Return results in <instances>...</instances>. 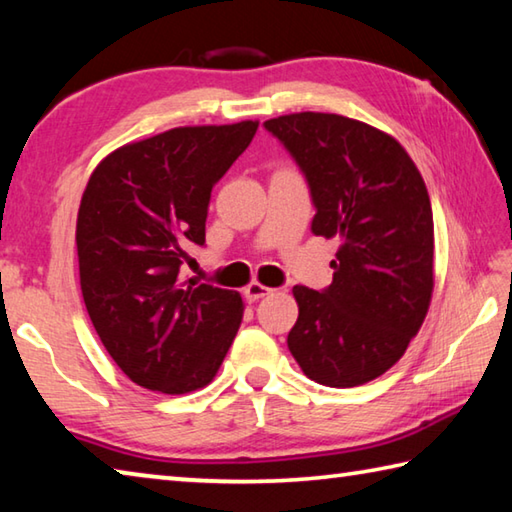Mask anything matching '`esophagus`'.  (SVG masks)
I'll return each mask as SVG.
<instances>
[{
	"mask_svg": "<svg viewBox=\"0 0 512 512\" xmlns=\"http://www.w3.org/2000/svg\"><path fill=\"white\" fill-rule=\"evenodd\" d=\"M271 293H273V288H268V286L259 284V282H250L246 286V291H244L248 302H257V300H262L264 295H271Z\"/></svg>",
	"mask_w": 512,
	"mask_h": 512,
	"instance_id": "esophagus-1",
	"label": "esophagus"
}]
</instances>
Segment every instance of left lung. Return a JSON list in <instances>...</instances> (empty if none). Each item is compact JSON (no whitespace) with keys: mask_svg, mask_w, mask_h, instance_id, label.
Returning a JSON list of instances; mask_svg holds the SVG:
<instances>
[{"mask_svg":"<svg viewBox=\"0 0 512 512\" xmlns=\"http://www.w3.org/2000/svg\"><path fill=\"white\" fill-rule=\"evenodd\" d=\"M309 183L311 230L336 237L333 282L295 286L297 365L327 387L383 376L405 353L430 309L434 221L430 194L403 145L360 120L302 111L266 120Z\"/></svg>","mask_w":512,"mask_h":512,"instance_id":"8db88e82","label":"left lung"}]
</instances>
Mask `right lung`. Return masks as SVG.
I'll return each instance as SVG.
<instances>
[{"label": "right lung", "mask_w": 512, "mask_h": 512, "mask_svg": "<svg viewBox=\"0 0 512 512\" xmlns=\"http://www.w3.org/2000/svg\"><path fill=\"white\" fill-rule=\"evenodd\" d=\"M257 125L167 129L89 176L76 224L82 297L109 356L152 392L206 387L237 336L241 295L183 280L181 266L206 244L210 192Z\"/></svg>", "instance_id": "obj_1"}]
</instances>
